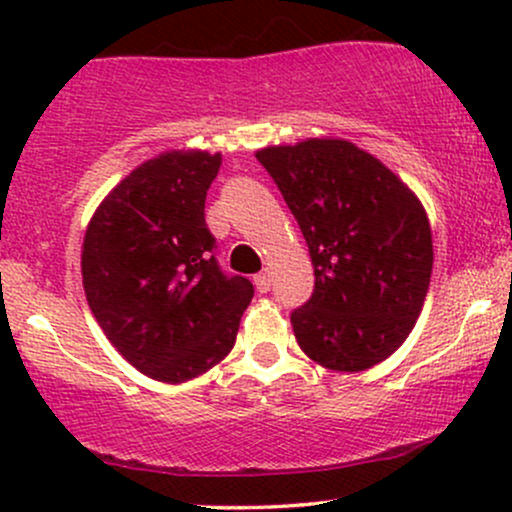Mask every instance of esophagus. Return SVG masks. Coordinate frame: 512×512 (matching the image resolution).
<instances>
[{
  "label": "esophagus",
  "instance_id": "1",
  "mask_svg": "<svg viewBox=\"0 0 512 512\" xmlns=\"http://www.w3.org/2000/svg\"><path fill=\"white\" fill-rule=\"evenodd\" d=\"M255 286L260 293H267L269 289H272V274H269V269H264V272L255 276Z\"/></svg>",
  "mask_w": 512,
  "mask_h": 512
}]
</instances>
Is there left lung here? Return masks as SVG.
I'll use <instances>...</instances> for the list:
<instances>
[{
	"label": "left lung",
	"mask_w": 512,
	"mask_h": 512,
	"mask_svg": "<svg viewBox=\"0 0 512 512\" xmlns=\"http://www.w3.org/2000/svg\"><path fill=\"white\" fill-rule=\"evenodd\" d=\"M257 161L296 216L315 267L313 296L291 313L298 346L344 373L385 361L414 330L431 281L421 202L344 139L269 146Z\"/></svg>",
	"instance_id": "obj_1"
}]
</instances>
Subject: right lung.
<instances>
[{
    "instance_id": "1",
    "label": "right lung",
    "mask_w": 512,
    "mask_h": 512,
    "mask_svg": "<svg viewBox=\"0 0 512 512\" xmlns=\"http://www.w3.org/2000/svg\"><path fill=\"white\" fill-rule=\"evenodd\" d=\"M221 154L170 151L134 168L86 228L81 274L105 337L149 378L185 383L228 356L252 301L204 221Z\"/></svg>"
}]
</instances>
